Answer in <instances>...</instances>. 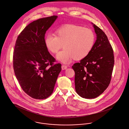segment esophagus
Segmentation results:
<instances>
[{
    "instance_id": "obj_1",
    "label": "esophagus",
    "mask_w": 129,
    "mask_h": 129,
    "mask_svg": "<svg viewBox=\"0 0 129 129\" xmlns=\"http://www.w3.org/2000/svg\"><path fill=\"white\" fill-rule=\"evenodd\" d=\"M67 68V66L65 65H62V70H65Z\"/></svg>"
}]
</instances>
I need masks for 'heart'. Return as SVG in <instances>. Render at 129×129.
<instances>
[{
    "label": "heart",
    "instance_id": "b5f03b06",
    "mask_svg": "<svg viewBox=\"0 0 129 129\" xmlns=\"http://www.w3.org/2000/svg\"><path fill=\"white\" fill-rule=\"evenodd\" d=\"M95 41V36L92 29L75 24L61 27L55 30V36L48 34L44 38L47 49L53 54H57L63 44L65 48L58 53L57 58L65 63L74 58L81 60L86 57Z\"/></svg>",
    "mask_w": 129,
    "mask_h": 129
}]
</instances>
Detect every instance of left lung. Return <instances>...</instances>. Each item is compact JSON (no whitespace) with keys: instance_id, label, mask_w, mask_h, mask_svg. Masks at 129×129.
Here are the masks:
<instances>
[{"instance_id":"1","label":"left lung","mask_w":129,"mask_h":129,"mask_svg":"<svg viewBox=\"0 0 129 129\" xmlns=\"http://www.w3.org/2000/svg\"><path fill=\"white\" fill-rule=\"evenodd\" d=\"M96 40L89 55L72 66L75 89L81 97L94 99L110 84L114 64L113 50L104 32L93 24Z\"/></svg>"}]
</instances>
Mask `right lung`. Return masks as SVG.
I'll return each instance as SVG.
<instances>
[{
    "mask_svg": "<svg viewBox=\"0 0 129 129\" xmlns=\"http://www.w3.org/2000/svg\"><path fill=\"white\" fill-rule=\"evenodd\" d=\"M52 16L29 24L16 41L13 56L15 76L24 91L31 98L46 99L53 92L61 64L48 52L44 36L57 19Z\"/></svg>",
    "mask_w": 129,
    "mask_h": 129,
    "instance_id": "obj_1",
    "label": "right lung"
}]
</instances>
